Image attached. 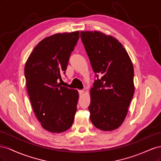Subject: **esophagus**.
<instances>
[{"label": "esophagus", "instance_id": "1", "mask_svg": "<svg viewBox=\"0 0 161 161\" xmlns=\"http://www.w3.org/2000/svg\"><path fill=\"white\" fill-rule=\"evenodd\" d=\"M79 93L80 95H82L84 93V91L83 90H79Z\"/></svg>", "mask_w": 161, "mask_h": 161}]
</instances>
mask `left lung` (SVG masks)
Wrapping results in <instances>:
<instances>
[{
    "label": "left lung",
    "mask_w": 161,
    "mask_h": 161,
    "mask_svg": "<svg viewBox=\"0 0 161 161\" xmlns=\"http://www.w3.org/2000/svg\"><path fill=\"white\" fill-rule=\"evenodd\" d=\"M80 37L97 77L90 92L91 121L101 130H114L124 122L134 93L132 62L123 45L111 36L82 31Z\"/></svg>",
    "instance_id": "8db88e82"
}]
</instances>
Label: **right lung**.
Instances as JSON below:
<instances>
[{"instance_id":"right-lung-1","label":"right lung","mask_w":161,"mask_h":161,"mask_svg":"<svg viewBox=\"0 0 161 161\" xmlns=\"http://www.w3.org/2000/svg\"><path fill=\"white\" fill-rule=\"evenodd\" d=\"M79 31L56 33L34 47L25 63L27 90L34 114L42 127L61 133L73 124L79 99L77 90L60 86Z\"/></svg>"}]
</instances>
